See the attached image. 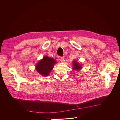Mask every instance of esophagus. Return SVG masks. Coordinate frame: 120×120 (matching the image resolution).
<instances>
[{"label": "esophagus", "mask_w": 120, "mask_h": 120, "mask_svg": "<svg viewBox=\"0 0 120 120\" xmlns=\"http://www.w3.org/2000/svg\"><path fill=\"white\" fill-rule=\"evenodd\" d=\"M60 61L62 63H64L65 61V58L64 57H61L60 58Z\"/></svg>", "instance_id": "1"}]
</instances>
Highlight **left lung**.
<instances>
[{"instance_id":"1","label":"left lung","mask_w":120,"mask_h":120,"mask_svg":"<svg viewBox=\"0 0 120 120\" xmlns=\"http://www.w3.org/2000/svg\"><path fill=\"white\" fill-rule=\"evenodd\" d=\"M73 68L72 69L73 70H77V71H79L82 68V66L81 65L77 62V61H73Z\"/></svg>"}]
</instances>
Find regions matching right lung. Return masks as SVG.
I'll use <instances>...</instances> for the list:
<instances>
[{
  "label": "right lung",
  "mask_w": 120,
  "mask_h": 120,
  "mask_svg": "<svg viewBox=\"0 0 120 120\" xmlns=\"http://www.w3.org/2000/svg\"><path fill=\"white\" fill-rule=\"evenodd\" d=\"M56 61L52 58L46 56L40 60L35 67L37 71L44 77L48 76L52 71Z\"/></svg>",
  "instance_id": "obj_1"
}]
</instances>
